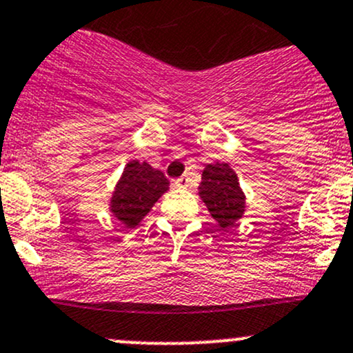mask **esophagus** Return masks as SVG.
Returning a JSON list of instances; mask_svg holds the SVG:
<instances>
[{
  "instance_id": "obj_1",
  "label": "esophagus",
  "mask_w": 353,
  "mask_h": 353,
  "mask_svg": "<svg viewBox=\"0 0 353 353\" xmlns=\"http://www.w3.org/2000/svg\"><path fill=\"white\" fill-rule=\"evenodd\" d=\"M188 184H189V177L188 176H181L179 179L174 181V186H176V188H188Z\"/></svg>"
}]
</instances>
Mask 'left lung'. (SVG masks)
<instances>
[{
	"instance_id": "left-lung-1",
	"label": "left lung",
	"mask_w": 353,
	"mask_h": 353,
	"mask_svg": "<svg viewBox=\"0 0 353 353\" xmlns=\"http://www.w3.org/2000/svg\"><path fill=\"white\" fill-rule=\"evenodd\" d=\"M211 218L221 230L236 225L245 213V194L240 188L235 170L225 162L208 164L201 174V184L198 188Z\"/></svg>"
}]
</instances>
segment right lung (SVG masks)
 Masks as SVG:
<instances>
[{"label": "right lung", "instance_id": "obj_1", "mask_svg": "<svg viewBox=\"0 0 353 353\" xmlns=\"http://www.w3.org/2000/svg\"><path fill=\"white\" fill-rule=\"evenodd\" d=\"M169 189L161 170L147 162L130 161L110 198V213L127 228H135Z\"/></svg>", "mask_w": 353, "mask_h": 353}]
</instances>
